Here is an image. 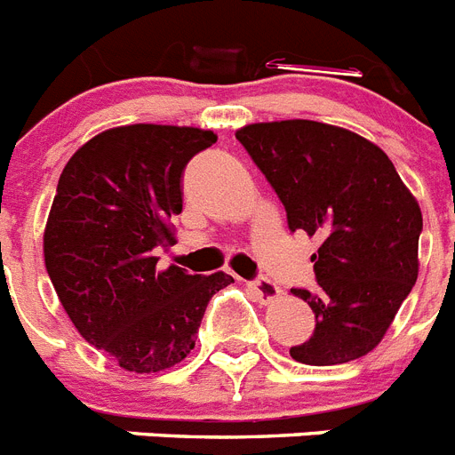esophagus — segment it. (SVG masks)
I'll use <instances>...</instances> for the list:
<instances>
[{
	"mask_svg": "<svg viewBox=\"0 0 455 455\" xmlns=\"http://www.w3.org/2000/svg\"><path fill=\"white\" fill-rule=\"evenodd\" d=\"M248 287L258 294V299L262 304H269V301L281 297V287L275 285L274 281H269V278H255V281L248 283Z\"/></svg>",
	"mask_w": 455,
	"mask_h": 455,
	"instance_id": "esophagus-1",
	"label": "esophagus"
}]
</instances>
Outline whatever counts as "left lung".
<instances>
[{
	"label": "left lung",
	"mask_w": 455,
	"mask_h": 455,
	"mask_svg": "<svg viewBox=\"0 0 455 455\" xmlns=\"http://www.w3.org/2000/svg\"><path fill=\"white\" fill-rule=\"evenodd\" d=\"M236 140L283 202L290 232L322 242L310 258L317 290H292L315 329L290 356L333 366L368 355L417 283L414 196L378 145L345 128L287 119L243 126Z\"/></svg>",
	"instance_id": "left-lung-1"
}]
</instances>
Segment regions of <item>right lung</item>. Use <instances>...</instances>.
Wrapping results in <instances>:
<instances>
[{
    "label": "right lung",
    "instance_id": "right-lung-1",
    "mask_svg": "<svg viewBox=\"0 0 455 455\" xmlns=\"http://www.w3.org/2000/svg\"><path fill=\"white\" fill-rule=\"evenodd\" d=\"M216 142L213 131L133 124L110 128L66 163L50 209L43 255L61 306L84 340L131 372L186 359L223 271H158L156 248L174 242L181 174Z\"/></svg>",
    "mask_w": 455,
    "mask_h": 455
}]
</instances>
